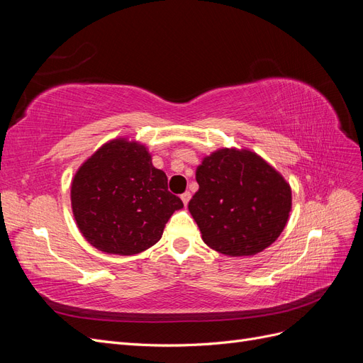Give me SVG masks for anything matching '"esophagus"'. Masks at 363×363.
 Returning a JSON list of instances; mask_svg holds the SVG:
<instances>
[{"label":"esophagus","mask_w":363,"mask_h":363,"mask_svg":"<svg viewBox=\"0 0 363 363\" xmlns=\"http://www.w3.org/2000/svg\"><path fill=\"white\" fill-rule=\"evenodd\" d=\"M180 199H182V201H183V204L186 206V204L189 203V200H191V192H184V194H182Z\"/></svg>","instance_id":"1"}]
</instances>
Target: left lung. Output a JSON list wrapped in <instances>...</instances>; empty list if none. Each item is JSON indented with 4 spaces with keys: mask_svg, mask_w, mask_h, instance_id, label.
<instances>
[{
    "mask_svg": "<svg viewBox=\"0 0 363 363\" xmlns=\"http://www.w3.org/2000/svg\"><path fill=\"white\" fill-rule=\"evenodd\" d=\"M200 189L188 204L204 244L230 257L255 256L286 227L292 191L283 175L248 148H219L203 159Z\"/></svg>",
    "mask_w": 363,
    "mask_h": 363,
    "instance_id": "left-lung-1",
    "label": "left lung"
}]
</instances>
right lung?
I'll return each instance as SVG.
<instances>
[{"label":"right lung","instance_id":"add662e5","mask_svg":"<svg viewBox=\"0 0 363 363\" xmlns=\"http://www.w3.org/2000/svg\"><path fill=\"white\" fill-rule=\"evenodd\" d=\"M71 207L83 238L107 255L133 256L157 244L164 224L183 207L167 174L152 167L145 144L106 142L77 169Z\"/></svg>","mask_w":363,"mask_h":363}]
</instances>
